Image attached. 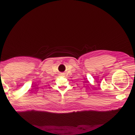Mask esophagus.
Wrapping results in <instances>:
<instances>
[{"mask_svg":"<svg viewBox=\"0 0 135 135\" xmlns=\"http://www.w3.org/2000/svg\"><path fill=\"white\" fill-rule=\"evenodd\" d=\"M63 74H64V73H61V74H60V75H63Z\"/></svg>","mask_w":135,"mask_h":135,"instance_id":"34e87169","label":"esophagus"}]
</instances>
